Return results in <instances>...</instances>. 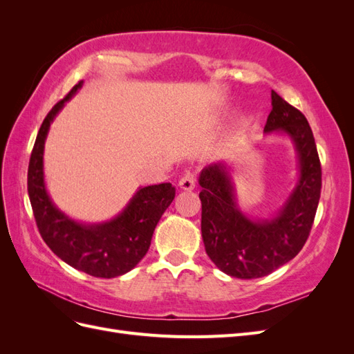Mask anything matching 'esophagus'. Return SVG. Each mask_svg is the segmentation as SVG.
Returning <instances> with one entry per match:
<instances>
[{
    "instance_id": "obj_1",
    "label": "esophagus",
    "mask_w": 354,
    "mask_h": 354,
    "mask_svg": "<svg viewBox=\"0 0 354 354\" xmlns=\"http://www.w3.org/2000/svg\"><path fill=\"white\" fill-rule=\"evenodd\" d=\"M178 186H180L181 190H185V192L194 190L195 189V178L192 176H185L183 178H180Z\"/></svg>"
}]
</instances>
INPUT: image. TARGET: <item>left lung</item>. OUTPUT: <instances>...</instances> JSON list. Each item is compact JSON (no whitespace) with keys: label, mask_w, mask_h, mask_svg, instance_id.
<instances>
[{"label":"left lung","mask_w":354,"mask_h":354,"mask_svg":"<svg viewBox=\"0 0 354 354\" xmlns=\"http://www.w3.org/2000/svg\"><path fill=\"white\" fill-rule=\"evenodd\" d=\"M292 143L297 180L282 205L269 217L250 216L238 203L234 167L216 162L199 174L201 232L211 261L229 276L255 279L270 274L301 251L316 216L322 169L306 116L272 90V112L264 134Z\"/></svg>","instance_id":"obj_1"}]
</instances>
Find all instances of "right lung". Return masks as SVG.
<instances>
[{"label": "right lung", "instance_id": "right-lung-1", "mask_svg": "<svg viewBox=\"0 0 354 354\" xmlns=\"http://www.w3.org/2000/svg\"><path fill=\"white\" fill-rule=\"evenodd\" d=\"M84 81L53 108L42 122L28 168V194L38 230L48 248L73 269L94 277L122 276L146 255L158 221L176 196V187L160 183L138 187L115 217L85 223L69 217L51 199L44 176V147L50 125Z\"/></svg>", "mask_w": 354, "mask_h": 354}]
</instances>
